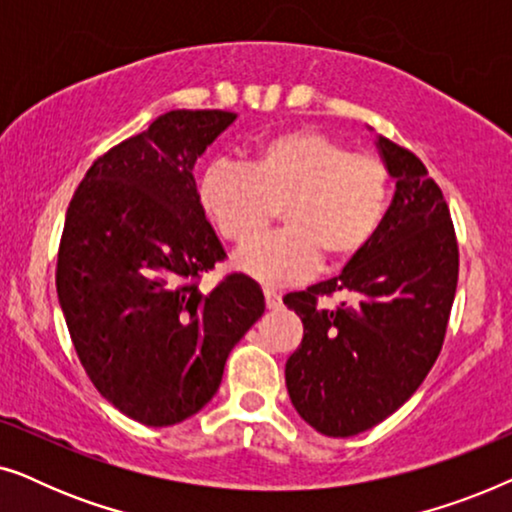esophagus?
Instances as JSON below:
<instances>
[{
    "instance_id": "esophagus-1",
    "label": "esophagus",
    "mask_w": 512,
    "mask_h": 512,
    "mask_svg": "<svg viewBox=\"0 0 512 512\" xmlns=\"http://www.w3.org/2000/svg\"><path fill=\"white\" fill-rule=\"evenodd\" d=\"M263 296H265V305H268V310H279V307H282V293H279L277 289L265 286Z\"/></svg>"
}]
</instances>
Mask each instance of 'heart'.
Returning a JSON list of instances; mask_svg holds the SVG:
<instances>
[{
  "label": "heart",
  "instance_id": "obj_1",
  "mask_svg": "<svg viewBox=\"0 0 512 512\" xmlns=\"http://www.w3.org/2000/svg\"><path fill=\"white\" fill-rule=\"evenodd\" d=\"M198 207L221 240H256L277 209L284 230L244 247L235 268L261 284H296L328 263H347L373 242L389 207V172L380 158L349 153L317 130L263 137L244 170L212 163L198 179Z\"/></svg>",
  "mask_w": 512,
  "mask_h": 512
}]
</instances>
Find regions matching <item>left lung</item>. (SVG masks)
I'll list each match as a JSON object with an SVG mask.
<instances>
[{
	"instance_id": "8db88e82",
	"label": "left lung",
	"mask_w": 512,
	"mask_h": 512,
	"mask_svg": "<svg viewBox=\"0 0 512 512\" xmlns=\"http://www.w3.org/2000/svg\"><path fill=\"white\" fill-rule=\"evenodd\" d=\"M396 181L373 242L338 277L284 296L303 321V342L286 361L293 408L324 436L373 429L419 389L445 340L459 275L450 209L422 160L377 137ZM353 298L335 311L321 295Z\"/></svg>"
}]
</instances>
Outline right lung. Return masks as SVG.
I'll list each match as a JSON object with an SVG mask.
<instances>
[{"label":"right lung","instance_id":"1","mask_svg":"<svg viewBox=\"0 0 512 512\" xmlns=\"http://www.w3.org/2000/svg\"><path fill=\"white\" fill-rule=\"evenodd\" d=\"M235 118L167 111L97 158L69 202L55 275L69 335L97 391L146 426L205 408L230 349L265 310L247 275L212 291L193 284L226 256L193 167Z\"/></svg>","mask_w":512,"mask_h":512}]
</instances>
